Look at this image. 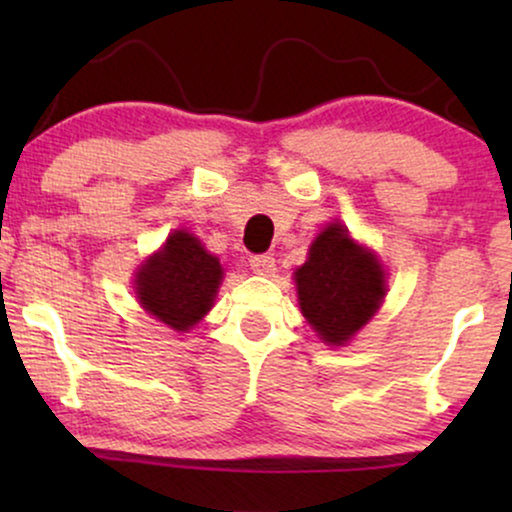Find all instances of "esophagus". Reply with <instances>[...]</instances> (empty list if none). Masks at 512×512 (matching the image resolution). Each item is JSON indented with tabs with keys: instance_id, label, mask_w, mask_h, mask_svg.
Segmentation results:
<instances>
[{
	"instance_id": "obj_1",
	"label": "esophagus",
	"mask_w": 512,
	"mask_h": 512,
	"mask_svg": "<svg viewBox=\"0 0 512 512\" xmlns=\"http://www.w3.org/2000/svg\"><path fill=\"white\" fill-rule=\"evenodd\" d=\"M249 265H251V270L256 272V275H263V277H270L272 272H275V258L268 256V254L251 256Z\"/></svg>"
}]
</instances>
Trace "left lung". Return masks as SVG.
<instances>
[{"label":"left lung","instance_id":"1","mask_svg":"<svg viewBox=\"0 0 512 512\" xmlns=\"http://www.w3.org/2000/svg\"><path fill=\"white\" fill-rule=\"evenodd\" d=\"M300 310L328 345H345L377 312L384 298V272L347 228L331 223L310 247L296 272Z\"/></svg>","mask_w":512,"mask_h":512}]
</instances>
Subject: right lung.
Wrapping results in <instances>:
<instances>
[{
  "label": "right lung",
  "mask_w": 512,
  "mask_h": 512,
  "mask_svg": "<svg viewBox=\"0 0 512 512\" xmlns=\"http://www.w3.org/2000/svg\"><path fill=\"white\" fill-rule=\"evenodd\" d=\"M223 268L186 230L167 237L137 275V298L144 310L174 331H188L214 305Z\"/></svg>",
  "instance_id": "right-lung-1"
}]
</instances>
